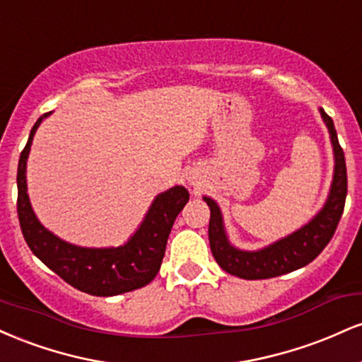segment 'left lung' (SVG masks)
<instances>
[{
    "instance_id": "obj_1",
    "label": "left lung",
    "mask_w": 362,
    "mask_h": 362,
    "mask_svg": "<svg viewBox=\"0 0 362 362\" xmlns=\"http://www.w3.org/2000/svg\"><path fill=\"white\" fill-rule=\"evenodd\" d=\"M323 122L330 132L332 146H334V180H332L330 194L322 211L306 223L298 231L291 233L279 242H274L262 250L247 252L233 247L224 231L223 214L219 206L211 197H204L211 209L209 218V245L216 262L223 271L242 279H271L305 267L315 260L327 247L334 236L337 224L342 218L344 204L347 195V168L344 151L339 144L337 131L334 120L320 109Z\"/></svg>"
}]
</instances>
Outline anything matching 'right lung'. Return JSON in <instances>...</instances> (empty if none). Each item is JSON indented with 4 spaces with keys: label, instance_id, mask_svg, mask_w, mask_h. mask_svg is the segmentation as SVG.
<instances>
[{
    "label": "right lung",
    "instance_id": "obj_1",
    "mask_svg": "<svg viewBox=\"0 0 362 362\" xmlns=\"http://www.w3.org/2000/svg\"><path fill=\"white\" fill-rule=\"evenodd\" d=\"M49 114H44L34 124L18 160L16 211L25 242L51 271L83 293L93 296H115L149 284L160 271L168 235L178 213L189 201V192L185 187L175 185L156 195L141 226L127 243L120 247L85 248L57 238L37 219L27 194L25 175L32 139L37 127Z\"/></svg>",
    "mask_w": 362,
    "mask_h": 362
}]
</instances>
